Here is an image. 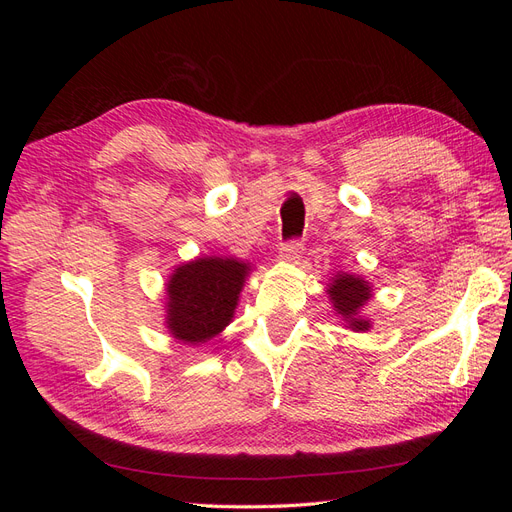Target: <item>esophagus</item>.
Listing matches in <instances>:
<instances>
[{
	"label": "esophagus",
	"mask_w": 512,
	"mask_h": 512,
	"mask_svg": "<svg viewBox=\"0 0 512 512\" xmlns=\"http://www.w3.org/2000/svg\"><path fill=\"white\" fill-rule=\"evenodd\" d=\"M301 254H303V243L297 241V239L286 241V243H282V247H280V258H282V260L294 262V260L301 258Z\"/></svg>",
	"instance_id": "obj_1"
}]
</instances>
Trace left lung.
<instances>
[{"label": "left lung", "mask_w": 512, "mask_h": 512, "mask_svg": "<svg viewBox=\"0 0 512 512\" xmlns=\"http://www.w3.org/2000/svg\"><path fill=\"white\" fill-rule=\"evenodd\" d=\"M329 299L335 307V312L342 316L352 331H369L371 322L361 316V309L371 299V286L361 275H352L339 271L331 277L329 284Z\"/></svg>", "instance_id": "1"}]
</instances>
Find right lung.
<instances>
[{
	"instance_id": "right-lung-1",
	"label": "right lung",
	"mask_w": 512,
	"mask_h": 512,
	"mask_svg": "<svg viewBox=\"0 0 512 512\" xmlns=\"http://www.w3.org/2000/svg\"><path fill=\"white\" fill-rule=\"evenodd\" d=\"M250 265L203 256L179 265L166 284V329L183 344H205L235 316Z\"/></svg>"
}]
</instances>
